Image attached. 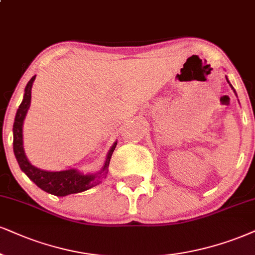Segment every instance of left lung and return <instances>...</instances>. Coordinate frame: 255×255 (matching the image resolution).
<instances>
[{
  "label": "left lung",
  "instance_id": "8db88e82",
  "mask_svg": "<svg viewBox=\"0 0 255 255\" xmlns=\"http://www.w3.org/2000/svg\"><path fill=\"white\" fill-rule=\"evenodd\" d=\"M226 79H227V81H228V84H229V86H231V87H232V90H233V92L235 93V96H237V91H235V90H234V87H233V86H232V84H231V83H229V80H228V78H227V77H226ZM237 97H238V96H237Z\"/></svg>",
  "mask_w": 255,
  "mask_h": 255
}]
</instances>
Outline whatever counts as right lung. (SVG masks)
<instances>
[{"mask_svg":"<svg viewBox=\"0 0 255 255\" xmlns=\"http://www.w3.org/2000/svg\"><path fill=\"white\" fill-rule=\"evenodd\" d=\"M35 77L36 75H34L28 81L26 89H24L23 99H22L21 105L18 106L14 125H12V136H14L12 149H14V155L16 157L20 169L37 187L45 190L46 193L55 195V196H67V195L81 193V191L89 190L91 188L96 187L102 182L104 177H106V174L109 171L110 159H111L112 153L115 151L117 142L113 143L111 149L109 150L103 168L99 171L90 172V174H84L78 169H67V170L61 171L42 170V169L36 168L35 165H33L28 161L23 149V121L30 106L31 86H33Z\"/></svg>","mask_w":255,"mask_h":255,"instance_id":"right-lung-1","label":"right lung"}]
</instances>
